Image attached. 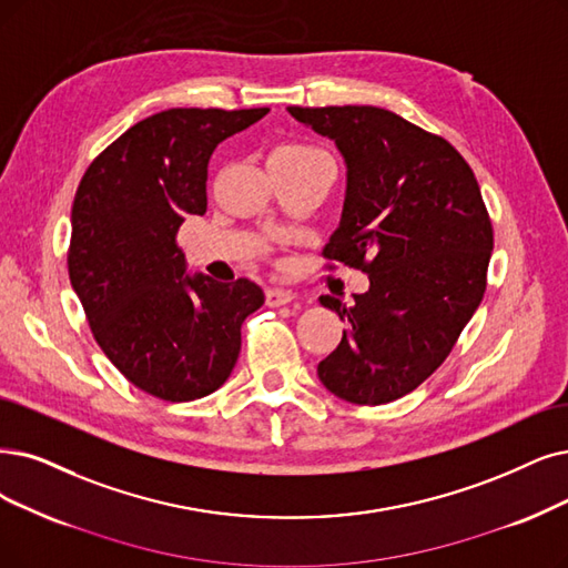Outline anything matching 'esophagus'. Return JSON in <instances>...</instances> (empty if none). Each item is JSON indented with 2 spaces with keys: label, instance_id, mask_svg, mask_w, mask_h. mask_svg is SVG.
I'll use <instances>...</instances> for the list:
<instances>
[{
  "label": "esophagus",
  "instance_id": "esophagus-1",
  "mask_svg": "<svg viewBox=\"0 0 568 568\" xmlns=\"http://www.w3.org/2000/svg\"><path fill=\"white\" fill-rule=\"evenodd\" d=\"M291 301H293V293L286 291V288L272 286V288L265 291V305H270V307H282V305H286Z\"/></svg>",
  "mask_w": 568,
  "mask_h": 568
}]
</instances>
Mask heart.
<instances>
[{
    "label": "heart",
    "instance_id": "b5f03b06",
    "mask_svg": "<svg viewBox=\"0 0 568 568\" xmlns=\"http://www.w3.org/2000/svg\"><path fill=\"white\" fill-rule=\"evenodd\" d=\"M272 155H326L322 149L310 146V144H301V142H291L280 146Z\"/></svg>",
    "mask_w": 568,
    "mask_h": 568
}]
</instances>
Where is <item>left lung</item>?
I'll list each match as a JSON object with an SVG mask.
<instances>
[{
	"mask_svg": "<svg viewBox=\"0 0 568 568\" xmlns=\"http://www.w3.org/2000/svg\"><path fill=\"white\" fill-rule=\"evenodd\" d=\"M335 142L347 186L324 256L366 272L354 305L322 296L349 331L320 366L324 387L356 405L417 389L478 310L494 237L478 181L459 151L379 106H288Z\"/></svg>",
	"mask_w": 568,
	"mask_h": 568,
	"instance_id": "obj_1",
	"label": "left lung"
}]
</instances>
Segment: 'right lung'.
<instances>
[{
  "instance_id": "1",
  "label": "right lung",
  "mask_w": 568,
  "mask_h": 568,
  "mask_svg": "<svg viewBox=\"0 0 568 568\" xmlns=\"http://www.w3.org/2000/svg\"><path fill=\"white\" fill-rule=\"evenodd\" d=\"M270 109H168L125 130L85 170L72 205L70 282L98 345L134 387L170 403L231 377L240 326L265 296L189 272L174 237L207 212L214 149Z\"/></svg>"
}]
</instances>
